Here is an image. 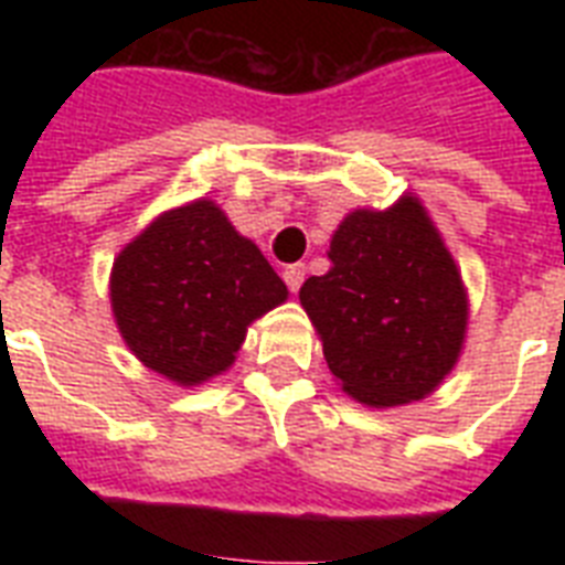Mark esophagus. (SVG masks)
I'll use <instances>...</instances> for the list:
<instances>
[{
    "mask_svg": "<svg viewBox=\"0 0 565 565\" xmlns=\"http://www.w3.org/2000/svg\"><path fill=\"white\" fill-rule=\"evenodd\" d=\"M284 281L290 287V292H299V287L305 284V264H290L284 269Z\"/></svg>",
    "mask_w": 565,
    "mask_h": 565,
    "instance_id": "34e87169",
    "label": "esophagus"
}]
</instances>
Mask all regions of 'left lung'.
<instances>
[{"instance_id":"8db88e82","label":"left lung","mask_w":565,"mask_h":565,"mask_svg":"<svg viewBox=\"0 0 565 565\" xmlns=\"http://www.w3.org/2000/svg\"><path fill=\"white\" fill-rule=\"evenodd\" d=\"M328 257L331 269L299 292L328 370L370 407L425 398L457 363L469 313L425 207L404 195L390 211L349 213Z\"/></svg>"}]
</instances>
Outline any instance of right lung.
I'll list each match as a JSON object with an SVG mask.
<instances>
[{
	"instance_id": "obj_1",
	"label": "right lung",
	"mask_w": 565,
	"mask_h": 565,
	"mask_svg": "<svg viewBox=\"0 0 565 565\" xmlns=\"http://www.w3.org/2000/svg\"><path fill=\"white\" fill-rule=\"evenodd\" d=\"M284 299L287 287L260 248L207 199L158 216L110 273L128 349L184 386L228 370L248 322Z\"/></svg>"
}]
</instances>
